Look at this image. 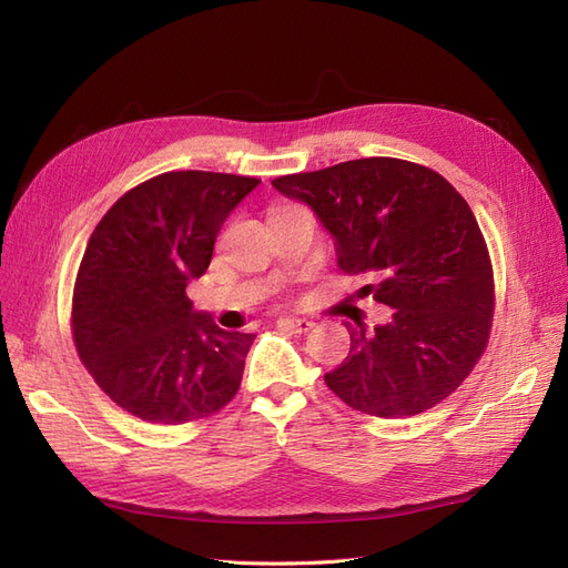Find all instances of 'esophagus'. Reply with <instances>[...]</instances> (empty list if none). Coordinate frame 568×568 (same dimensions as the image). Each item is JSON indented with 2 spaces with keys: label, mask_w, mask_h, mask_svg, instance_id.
<instances>
[{
  "label": "esophagus",
  "mask_w": 568,
  "mask_h": 568,
  "mask_svg": "<svg viewBox=\"0 0 568 568\" xmlns=\"http://www.w3.org/2000/svg\"><path fill=\"white\" fill-rule=\"evenodd\" d=\"M277 326L294 332V334H307L315 326V322L305 320V317H282V320H277Z\"/></svg>",
  "instance_id": "34e87169"
}]
</instances>
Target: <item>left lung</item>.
<instances>
[{
	"label": "left lung",
	"mask_w": 568,
	"mask_h": 568,
	"mask_svg": "<svg viewBox=\"0 0 568 568\" xmlns=\"http://www.w3.org/2000/svg\"><path fill=\"white\" fill-rule=\"evenodd\" d=\"M272 186L311 205L336 239L338 267L372 272L365 291L388 324L348 326L351 353L324 374L338 398L395 419L432 409L484 355L495 311L486 239L469 203L436 170L400 159L346 161Z\"/></svg>",
	"instance_id": "left-lung-1"
}]
</instances>
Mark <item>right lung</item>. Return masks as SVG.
Listing matches in <instances>:
<instances>
[{"label": "right lung", "mask_w": 568, "mask_h": 568, "mask_svg": "<svg viewBox=\"0 0 568 568\" xmlns=\"http://www.w3.org/2000/svg\"><path fill=\"white\" fill-rule=\"evenodd\" d=\"M255 178L173 170L136 184L94 227L73 288L75 351L97 386L151 424L215 415L239 390L253 334L194 313L222 222Z\"/></svg>", "instance_id": "1"}]
</instances>
